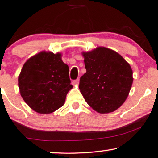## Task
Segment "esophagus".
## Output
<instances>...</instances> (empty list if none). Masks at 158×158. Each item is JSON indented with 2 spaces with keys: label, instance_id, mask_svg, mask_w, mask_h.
Masks as SVG:
<instances>
[{
  "label": "esophagus",
  "instance_id": "obj_1",
  "mask_svg": "<svg viewBox=\"0 0 158 158\" xmlns=\"http://www.w3.org/2000/svg\"><path fill=\"white\" fill-rule=\"evenodd\" d=\"M73 83L74 85H77L79 83V78H77L76 80H75V81H73Z\"/></svg>",
  "mask_w": 158,
  "mask_h": 158
}]
</instances>
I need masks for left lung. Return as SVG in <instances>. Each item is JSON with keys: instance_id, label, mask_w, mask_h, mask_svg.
I'll return each instance as SVG.
<instances>
[{"instance_id": "left-lung-1", "label": "left lung", "mask_w": 158, "mask_h": 158, "mask_svg": "<svg viewBox=\"0 0 158 158\" xmlns=\"http://www.w3.org/2000/svg\"><path fill=\"white\" fill-rule=\"evenodd\" d=\"M86 73L81 77L79 89L94 110L99 113L113 112L128 96L132 70L118 52L104 47L83 52Z\"/></svg>"}]
</instances>
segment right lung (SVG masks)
I'll return each instance as SVG.
<instances>
[{
  "label": "right lung",
  "instance_id": "obj_1",
  "mask_svg": "<svg viewBox=\"0 0 158 158\" xmlns=\"http://www.w3.org/2000/svg\"><path fill=\"white\" fill-rule=\"evenodd\" d=\"M24 101L38 113L56 111L65 102L70 84L69 68L61 54L40 52L26 61L18 77Z\"/></svg>",
  "mask_w": 158,
  "mask_h": 158
}]
</instances>
